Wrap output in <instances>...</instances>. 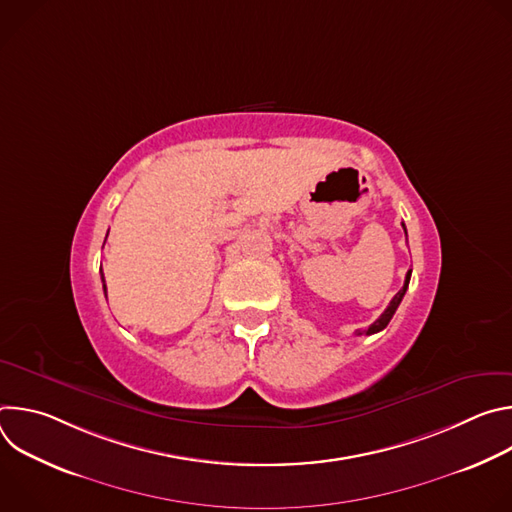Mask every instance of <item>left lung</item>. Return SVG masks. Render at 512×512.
<instances>
[{
	"label": "left lung",
	"mask_w": 512,
	"mask_h": 512,
	"mask_svg": "<svg viewBox=\"0 0 512 512\" xmlns=\"http://www.w3.org/2000/svg\"><path fill=\"white\" fill-rule=\"evenodd\" d=\"M403 229H405V225H403ZM405 235H407V231H405ZM409 279H411V269H409V271H407V275H405V283H403V287H401V289H399V291H397V296H395V298H393V300H391V304H389V306H387V310H385V312H383V314H381V316H379V320H377V322H375V324H371V326H369V330H367V332H364V334H367V336H369V334H377V332H381V330H383V328H387V324H389V322H391V318H393V314H395V312H397V308H399V304H401V300H403V296H405V291H407V287H409ZM356 334H358V336H360V334H362V332H360V330H358V332H356Z\"/></svg>",
	"instance_id": "left-lung-1"
}]
</instances>
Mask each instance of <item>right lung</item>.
Segmentation results:
<instances>
[{"label": "right lung", "instance_id": "1", "mask_svg": "<svg viewBox=\"0 0 512 512\" xmlns=\"http://www.w3.org/2000/svg\"><path fill=\"white\" fill-rule=\"evenodd\" d=\"M109 235V233H107ZM101 281H103V291H105V298H107V285H105V277H103V269H101Z\"/></svg>", "mask_w": 512, "mask_h": 512}]
</instances>
